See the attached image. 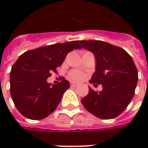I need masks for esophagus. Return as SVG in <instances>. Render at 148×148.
Returning <instances> with one entry per match:
<instances>
[{
  "label": "esophagus",
  "mask_w": 148,
  "mask_h": 148,
  "mask_svg": "<svg viewBox=\"0 0 148 148\" xmlns=\"http://www.w3.org/2000/svg\"><path fill=\"white\" fill-rule=\"evenodd\" d=\"M71 86H73V87H75V86H78V84L76 82H71Z\"/></svg>",
  "instance_id": "esophagus-1"
}]
</instances>
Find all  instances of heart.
Masks as SVG:
<instances>
[{"mask_svg":"<svg viewBox=\"0 0 148 148\" xmlns=\"http://www.w3.org/2000/svg\"><path fill=\"white\" fill-rule=\"evenodd\" d=\"M84 75L82 72L79 71H73L70 73V78L71 80H75V81H81L82 80Z\"/></svg>","mask_w":148,"mask_h":148,"instance_id":"heart-1","label":"heart"}]
</instances>
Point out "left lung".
Here are the masks:
<instances>
[{"label":"left lung","mask_w":148,"mask_h":148,"mask_svg":"<svg viewBox=\"0 0 148 148\" xmlns=\"http://www.w3.org/2000/svg\"><path fill=\"white\" fill-rule=\"evenodd\" d=\"M78 43L95 58V71L90 82L103 87L99 92L90 87L88 95L82 99L83 106L99 119H114L127 108L134 97L138 78L134 60L122 48L103 41Z\"/></svg>","instance_id":"left-lung-1"}]
</instances>
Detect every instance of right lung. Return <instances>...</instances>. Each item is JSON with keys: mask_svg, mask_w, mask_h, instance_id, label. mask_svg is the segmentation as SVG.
I'll return each instance as SVG.
<instances>
[{"mask_svg": "<svg viewBox=\"0 0 148 148\" xmlns=\"http://www.w3.org/2000/svg\"><path fill=\"white\" fill-rule=\"evenodd\" d=\"M80 49L78 41H70L29 50L19 57L10 71V95L24 116L43 119L57 109L70 83L62 80L52 85L47 79L57 71L69 52Z\"/></svg>", "mask_w": 148, "mask_h": 148, "instance_id": "right-lung-1", "label": "right lung"}]
</instances>
